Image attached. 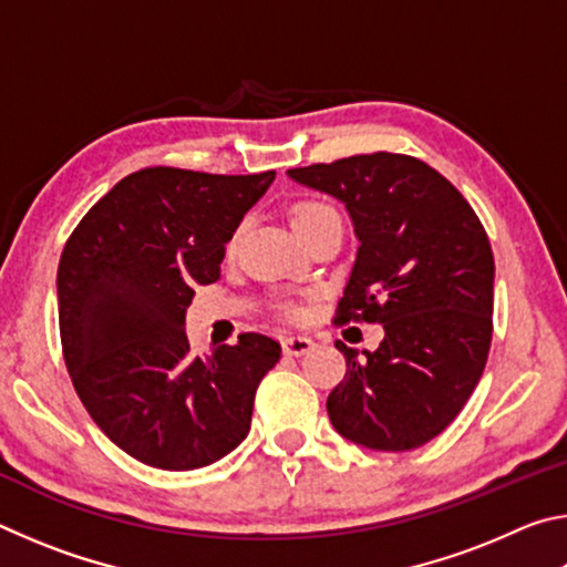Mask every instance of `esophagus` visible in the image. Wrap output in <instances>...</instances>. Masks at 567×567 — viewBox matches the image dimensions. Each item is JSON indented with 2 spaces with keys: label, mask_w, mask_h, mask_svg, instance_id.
<instances>
[{
  "label": "esophagus",
  "mask_w": 567,
  "mask_h": 567,
  "mask_svg": "<svg viewBox=\"0 0 567 567\" xmlns=\"http://www.w3.org/2000/svg\"><path fill=\"white\" fill-rule=\"evenodd\" d=\"M282 350L290 358H300V354L315 350V340L307 338V334H290V338L282 340Z\"/></svg>",
  "instance_id": "1"
}]
</instances>
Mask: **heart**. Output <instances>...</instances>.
Masks as SVG:
<instances>
[{
	"instance_id": "1",
	"label": "heart",
	"mask_w": 567,
	"mask_h": 567,
	"mask_svg": "<svg viewBox=\"0 0 567 567\" xmlns=\"http://www.w3.org/2000/svg\"><path fill=\"white\" fill-rule=\"evenodd\" d=\"M328 215H338V209H334L330 203H324V199L318 197H307L300 199V203L292 205V225L297 233H305V229H310L315 223H320L322 217ZM239 235H243V229H235L233 235L227 239V252H235L237 243H239Z\"/></svg>"
}]
</instances>
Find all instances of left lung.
Segmentation results:
<instances>
[{
	"instance_id": "8db88e82",
	"label": "left lung",
	"mask_w": 567,
	"mask_h": 567,
	"mask_svg": "<svg viewBox=\"0 0 567 567\" xmlns=\"http://www.w3.org/2000/svg\"><path fill=\"white\" fill-rule=\"evenodd\" d=\"M344 203L360 239L334 322H380V348L334 342L348 372L328 398L352 443L402 453L457 417L483 378L493 340L495 260L467 199L410 155L372 152L287 169Z\"/></svg>"
}]
</instances>
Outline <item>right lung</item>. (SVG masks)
Listing matches in <instances>:
<instances>
[{
    "label": "right lung",
    "instance_id": "right-lung-1",
    "mask_svg": "<svg viewBox=\"0 0 567 567\" xmlns=\"http://www.w3.org/2000/svg\"><path fill=\"white\" fill-rule=\"evenodd\" d=\"M275 172L209 175L145 167L120 179L66 239L56 270L60 338L72 385L124 453L197 470L243 443L280 342L243 332L192 354L185 310L219 280L229 235Z\"/></svg>",
    "mask_w": 567,
    "mask_h": 567
}]
</instances>
